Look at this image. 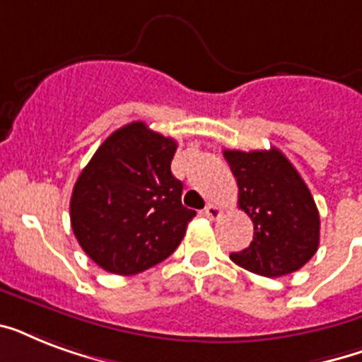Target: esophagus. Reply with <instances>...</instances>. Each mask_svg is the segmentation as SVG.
<instances>
[{
  "mask_svg": "<svg viewBox=\"0 0 362 362\" xmlns=\"http://www.w3.org/2000/svg\"><path fill=\"white\" fill-rule=\"evenodd\" d=\"M221 212H223V210H221V206H218V204H206V209H204V216H206V218H210V220H218V218H220L221 216Z\"/></svg>",
  "mask_w": 362,
  "mask_h": 362,
  "instance_id": "1",
  "label": "esophagus"
}]
</instances>
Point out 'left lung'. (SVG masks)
<instances>
[{
	"label": "left lung",
	"instance_id": "left-lung-1",
	"mask_svg": "<svg viewBox=\"0 0 362 362\" xmlns=\"http://www.w3.org/2000/svg\"><path fill=\"white\" fill-rule=\"evenodd\" d=\"M238 184V206L253 221V240L231 253L238 267L267 278L291 274L320 246V212L308 186L278 150H223Z\"/></svg>",
	"mask_w": 362,
	"mask_h": 362
}]
</instances>
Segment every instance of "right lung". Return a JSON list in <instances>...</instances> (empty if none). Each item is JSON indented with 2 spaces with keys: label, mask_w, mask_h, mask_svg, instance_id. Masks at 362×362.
Returning <instances> with one entry per match:
<instances>
[{
  "label": "right lung",
  "mask_w": 362,
  "mask_h": 362,
  "mask_svg": "<svg viewBox=\"0 0 362 362\" xmlns=\"http://www.w3.org/2000/svg\"><path fill=\"white\" fill-rule=\"evenodd\" d=\"M176 141L131 122L116 129L82 169L71 195V227L86 255L112 274L161 263L186 235L195 210L182 204L170 173Z\"/></svg>",
  "instance_id": "right-lung-1"
}]
</instances>
